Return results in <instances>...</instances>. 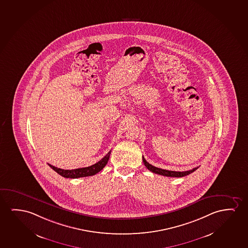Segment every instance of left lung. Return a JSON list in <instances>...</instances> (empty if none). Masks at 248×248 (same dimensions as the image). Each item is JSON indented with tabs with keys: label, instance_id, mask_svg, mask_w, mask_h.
<instances>
[{
	"label": "left lung",
	"instance_id": "8db88e82",
	"mask_svg": "<svg viewBox=\"0 0 248 248\" xmlns=\"http://www.w3.org/2000/svg\"><path fill=\"white\" fill-rule=\"evenodd\" d=\"M143 164L150 171H152L154 173L156 174L162 175V176H166V177H173V178H181V177H185L187 175L190 174L193 171H196V169L198 168H193L192 170H188V171H168V170H165V169H161V168H155L152 165H150L149 162H147L146 160L144 159L143 156Z\"/></svg>",
	"mask_w": 248,
	"mask_h": 248
}]
</instances>
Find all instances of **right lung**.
Returning <instances> with one entry per match:
<instances>
[{"instance_id":"add662e5","label":"right lung","mask_w":248,"mask_h":248,"mask_svg":"<svg viewBox=\"0 0 248 248\" xmlns=\"http://www.w3.org/2000/svg\"><path fill=\"white\" fill-rule=\"evenodd\" d=\"M110 153H111V150L108 151V153L98 162L95 163L94 165H92L90 167H87V168H77V169H72V170H64V169L53 167L52 165H48L50 168L53 169L54 171H56L57 173L61 175L63 178H82V177H89V176H93V175L98 173V171H101L102 169L105 168L106 164H107V162H108V159H109Z\"/></svg>"}]
</instances>
